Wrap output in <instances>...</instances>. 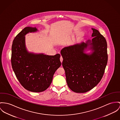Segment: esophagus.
Segmentation results:
<instances>
[{
    "label": "esophagus",
    "mask_w": 120,
    "mask_h": 120,
    "mask_svg": "<svg viewBox=\"0 0 120 120\" xmlns=\"http://www.w3.org/2000/svg\"><path fill=\"white\" fill-rule=\"evenodd\" d=\"M60 61L61 63H62L63 61V57L62 56H61L60 57Z\"/></svg>",
    "instance_id": "obj_1"
}]
</instances>
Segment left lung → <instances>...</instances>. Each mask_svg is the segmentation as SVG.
<instances>
[{
	"label": "left lung",
	"mask_w": 120,
	"mask_h": 120,
	"mask_svg": "<svg viewBox=\"0 0 120 120\" xmlns=\"http://www.w3.org/2000/svg\"><path fill=\"white\" fill-rule=\"evenodd\" d=\"M92 30L91 40L65 47L61 51L67 83L74 92H86L96 86L107 63L106 41L97 30ZM87 49L92 52L85 53Z\"/></svg>",
	"instance_id": "1"
}]
</instances>
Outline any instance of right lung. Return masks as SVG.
I'll use <instances>...</instances> for the list:
<instances>
[{
  "instance_id": "right-lung-1",
  "label": "right lung",
  "mask_w": 120,
  "mask_h": 120,
  "mask_svg": "<svg viewBox=\"0 0 120 120\" xmlns=\"http://www.w3.org/2000/svg\"><path fill=\"white\" fill-rule=\"evenodd\" d=\"M38 31L26 27L15 38L12 46L11 65L16 78L26 90L33 92L45 91L50 86L56 71L60 67V55H45L29 52L26 48L25 35Z\"/></svg>"
}]
</instances>
